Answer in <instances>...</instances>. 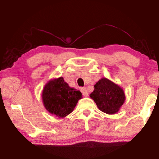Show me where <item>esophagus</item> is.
<instances>
[{
  "mask_svg": "<svg viewBox=\"0 0 159 159\" xmlns=\"http://www.w3.org/2000/svg\"><path fill=\"white\" fill-rule=\"evenodd\" d=\"M80 91H81V93H82V94L83 95V96L88 97V91H87V89H86V88H80Z\"/></svg>",
  "mask_w": 159,
  "mask_h": 159,
  "instance_id": "1",
  "label": "esophagus"
}]
</instances>
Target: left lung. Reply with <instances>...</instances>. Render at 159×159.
<instances>
[{"mask_svg":"<svg viewBox=\"0 0 159 159\" xmlns=\"http://www.w3.org/2000/svg\"><path fill=\"white\" fill-rule=\"evenodd\" d=\"M95 90L90 97L100 111L107 114L118 112L125 101V94L119 86L104 78L94 85Z\"/></svg>","mask_w":159,"mask_h":159,"instance_id":"1","label":"left lung"}]
</instances>
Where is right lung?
<instances>
[{
  "mask_svg": "<svg viewBox=\"0 0 159 159\" xmlns=\"http://www.w3.org/2000/svg\"><path fill=\"white\" fill-rule=\"evenodd\" d=\"M81 98V93L70 88L61 77L48 82L42 93L45 109L61 118L71 113Z\"/></svg>",
  "mask_w": 159,
  "mask_h": 159,
  "instance_id": "1",
  "label": "right lung"
}]
</instances>
